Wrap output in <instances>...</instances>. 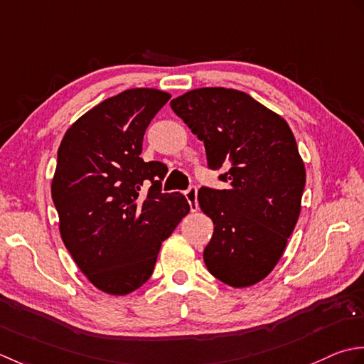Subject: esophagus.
<instances>
[{"label": "esophagus", "instance_id": "obj_1", "mask_svg": "<svg viewBox=\"0 0 364 364\" xmlns=\"http://www.w3.org/2000/svg\"><path fill=\"white\" fill-rule=\"evenodd\" d=\"M185 198L190 204V210L196 212L198 210V188L196 187H190L187 191H185Z\"/></svg>", "mask_w": 364, "mask_h": 364}]
</instances>
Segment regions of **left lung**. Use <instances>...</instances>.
Listing matches in <instances>:
<instances>
[{
	"label": "left lung",
	"instance_id": "left-lung-1",
	"mask_svg": "<svg viewBox=\"0 0 364 364\" xmlns=\"http://www.w3.org/2000/svg\"><path fill=\"white\" fill-rule=\"evenodd\" d=\"M171 108L204 141L212 169L231 166L220 176L229 188L198 193L213 221L207 270L231 287L253 286L275 269L301 210L306 171L294 133L275 111L237 89H193Z\"/></svg>",
	"mask_w": 364,
	"mask_h": 364
}]
</instances>
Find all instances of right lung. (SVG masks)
<instances>
[{
	"mask_svg": "<svg viewBox=\"0 0 364 364\" xmlns=\"http://www.w3.org/2000/svg\"><path fill=\"white\" fill-rule=\"evenodd\" d=\"M169 99L160 89H127L86 111L59 144L51 181L59 234L85 277L109 295L151 278L161 242L190 212L182 193H160L166 166L139 157L147 125Z\"/></svg>",
	"mask_w": 364,
	"mask_h": 364,
	"instance_id": "add662e5",
	"label": "right lung"
}]
</instances>
